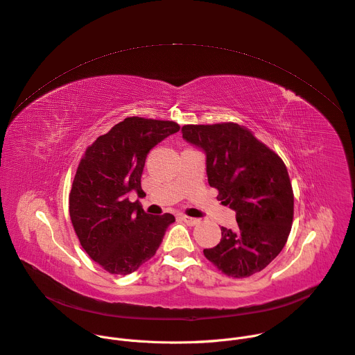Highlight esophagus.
Instances as JSON below:
<instances>
[{
    "mask_svg": "<svg viewBox=\"0 0 355 355\" xmlns=\"http://www.w3.org/2000/svg\"><path fill=\"white\" fill-rule=\"evenodd\" d=\"M181 219H182L187 225H191V227H194V225L200 223V219H197V218H191V216H187V215H181Z\"/></svg>",
    "mask_w": 355,
    "mask_h": 355,
    "instance_id": "esophagus-1",
    "label": "esophagus"
}]
</instances>
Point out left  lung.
Returning a JSON list of instances; mask_svg holds the SVG:
<instances>
[{
	"label": "left lung",
	"instance_id": "left-lung-1",
	"mask_svg": "<svg viewBox=\"0 0 355 355\" xmlns=\"http://www.w3.org/2000/svg\"><path fill=\"white\" fill-rule=\"evenodd\" d=\"M182 137L207 153V174L223 205L236 212L235 231L220 228L207 259L231 277L263 270L280 253L293 223L295 197L283 159L238 123L185 124Z\"/></svg>",
	"mask_w": 355,
	"mask_h": 355
}]
</instances>
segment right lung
Segmentation results:
<instances>
[{
    "mask_svg": "<svg viewBox=\"0 0 355 355\" xmlns=\"http://www.w3.org/2000/svg\"><path fill=\"white\" fill-rule=\"evenodd\" d=\"M180 130L171 120L125 117L90 144L76 170L69 215L82 248L112 275H130L155 254L174 215L146 214L128 194H143L153 147Z\"/></svg>",
    "mask_w": 355,
    "mask_h": 355,
    "instance_id": "right-lung-1",
    "label": "right lung"
}]
</instances>
